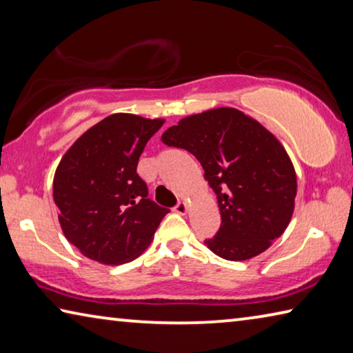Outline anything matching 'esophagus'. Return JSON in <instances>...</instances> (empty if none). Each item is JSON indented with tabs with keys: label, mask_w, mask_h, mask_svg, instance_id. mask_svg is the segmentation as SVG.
I'll return each instance as SVG.
<instances>
[{
	"label": "esophagus",
	"mask_w": 353,
	"mask_h": 353,
	"mask_svg": "<svg viewBox=\"0 0 353 353\" xmlns=\"http://www.w3.org/2000/svg\"><path fill=\"white\" fill-rule=\"evenodd\" d=\"M187 210H188L187 202H177L176 207H174V212L179 213V214H185V213H187Z\"/></svg>",
	"instance_id": "1"
}]
</instances>
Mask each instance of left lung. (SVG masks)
Listing matches in <instances>:
<instances>
[{
    "mask_svg": "<svg viewBox=\"0 0 353 353\" xmlns=\"http://www.w3.org/2000/svg\"><path fill=\"white\" fill-rule=\"evenodd\" d=\"M162 141L193 154L216 194L221 227L205 240L212 252L249 260L283 234L294 212L296 171L285 148L256 119L219 107L181 119Z\"/></svg>",
    "mask_w": 353,
    "mask_h": 353,
    "instance_id": "8db88e82",
    "label": "left lung"
}]
</instances>
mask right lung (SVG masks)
I'll return each mask as SVG.
<instances>
[{"label":"right lung","mask_w":353,"mask_h":353,"mask_svg":"<svg viewBox=\"0 0 353 353\" xmlns=\"http://www.w3.org/2000/svg\"><path fill=\"white\" fill-rule=\"evenodd\" d=\"M165 119L113 113L83 132L59 163L52 196L67 240L104 265L135 260L170 210L148 198L137 172L148 140Z\"/></svg>","instance_id":"right-lung-1"}]
</instances>
